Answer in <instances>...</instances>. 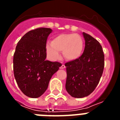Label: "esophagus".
Masks as SVG:
<instances>
[{
    "label": "esophagus",
    "instance_id": "1",
    "mask_svg": "<svg viewBox=\"0 0 120 120\" xmlns=\"http://www.w3.org/2000/svg\"><path fill=\"white\" fill-rule=\"evenodd\" d=\"M65 68V65H64V64H62V65L60 67V69H64V68Z\"/></svg>",
    "mask_w": 120,
    "mask_h": 120
}]
</instances>
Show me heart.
Listing matches in <instances>:
<instances>
[{
    "label": "heart",
    "instance_id": "heart-1",
    "mask_svg": "<svg viewBox=\"0 0 120 120\" xmlns=\"http://www.w3.org/2000/svg\"><path fill=\"white\" fill-rule=\"evenodd\" d=\"M83 39L78 34H68L56 36L52 40L51 44H47L46 50L49 56L52 59H57L60 56L59 52L68 61L78 59L83 52Z\"/></svg>",
    "mask_w": 120,
    "mask_h": 120
}]
</instances>
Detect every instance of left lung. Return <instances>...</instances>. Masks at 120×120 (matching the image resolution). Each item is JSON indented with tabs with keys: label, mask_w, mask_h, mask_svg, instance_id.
I'll list each match as a JSON object with an SVG mask.
<instances>
[{
	"label": "left lung",
	"mask_w": 120,
	"mask_h": 120,
	"mask_svg": "<svg viewBox=\"0 0 120 120\" xmlns=\"http://www.w3.org/2000/svg\"><path fill=\"white\" fill-rule=\"evenodd\" d=\"M85 46L78 59L65 63V88L71 96L83 98L94 91L102 76L105 55L97 40L83 32Z\"/></svg>",
	"instance_id": "obj_1"
}]
</instances>
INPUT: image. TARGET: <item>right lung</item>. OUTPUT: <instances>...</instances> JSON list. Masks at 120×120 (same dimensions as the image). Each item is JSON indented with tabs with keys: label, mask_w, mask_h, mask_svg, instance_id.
Segmentation results:
<instances>
[{
	"label": "right lung",
	"mask_w": 120,
	"mask_h": 120,
	"mask_svg": "<svg viewBox=\"0 0 120 120\" xmlns=\"http://www.w3.org/2000/svg\"><path fill=\"white\" fill-rule=\"evenodd\" d=\"M52 32L46 27L29 31L18 42L14 54L15 79L22 93L30 98L44 94L52 76L62 65L45 60L46 43Z\"/></svg>",
	"instance_id": "right-lung-1"
}]
</instances>
